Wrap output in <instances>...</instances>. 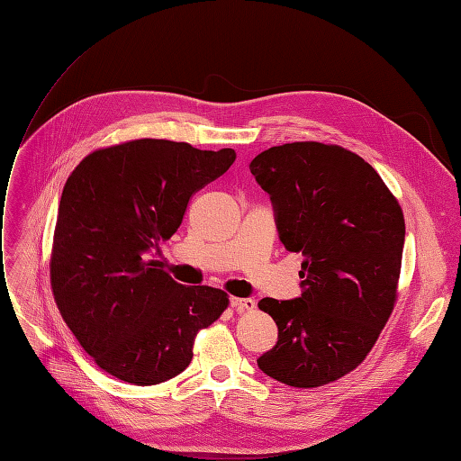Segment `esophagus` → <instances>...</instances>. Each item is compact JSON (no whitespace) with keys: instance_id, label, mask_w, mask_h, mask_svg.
<instances>
[{"instance_id":"34e87169","label":"esophagus","mask_w":461,"mask_h":461,"mask_svg":"<svg viewBox=\"0 0 461 461\" xmlns=\"http://www.w3.org/2000/svg\"><path fill=\"white\" fill-rule=\"evenodd\" d=\"M230 305L239 313H244V312H252L256 308V302L252 298H230Z\"/></svg>"}]
</instances>
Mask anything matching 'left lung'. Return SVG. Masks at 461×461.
<instances>
[{"mask_svg":"<svg viewBox=\"0 0 461 461\" xmlns=\"http://www.w3.org/2000/svg\"><path fill=\"white\" fill-rule=\"evenodd\" d=\"M278 239L303 256L302 296L263 298L278 340L258 359L271 379L315 388L354 371L394 310L403 213L373 167L340 146L292 142L249 163Z\"/></svg>","mask_w":461,"mask_h":461,"instance_id":"1","label":"left lung"}]
</instances>
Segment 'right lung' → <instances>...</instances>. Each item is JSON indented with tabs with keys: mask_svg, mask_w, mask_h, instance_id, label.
Instances as JSON below:
<instances>
[{
	"mask_svg": "<svg viewBox=\"0 0 461 461\" xmlns=\"http://www.w3.org/2000/svg\"><path fill=\"white\" fill-rule=\"evenodd\" d=\"M236 153L142 140L95 149L67 178L50 276L67 327L117 379L149 386L192 361L194 339L227 310L212 286H183L148 252L169 240L194 192L229 171Z\"/></svg>",
	"mask_w": 461,
	"mask_h": 461,
	"instance_id": "add662e5",
	"label": "right lung"
}]
</instances>
